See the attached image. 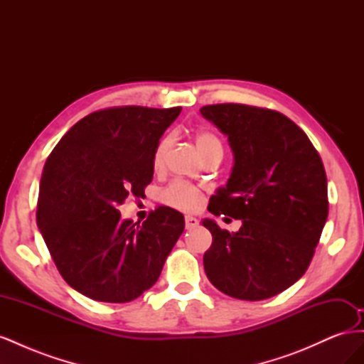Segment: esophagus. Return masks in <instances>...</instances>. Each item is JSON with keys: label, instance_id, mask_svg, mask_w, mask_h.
Instances as JSON below:
<instances>
[{"label": "esophagus", "instance_id": "esophagus-1", "mask_svg": "<svg viewBox=\"0 0 364 364\" xmlns=\"http://www.w3.org/2000/svg\"><path fill=\"white\" fill-rule=\"evenodd\" d=\"M197 226H199V220H197L196 217H193V215H186L185 217V228L186 229L191 230V229H194Z\"/></svg>", "mask_w": 364, "mask_h": 364}]
</instances>
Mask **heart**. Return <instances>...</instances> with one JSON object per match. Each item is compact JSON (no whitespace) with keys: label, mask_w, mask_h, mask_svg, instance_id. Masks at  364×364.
Instances as JSON below:
<instances>
[{"label":"heart","mask_w":364,"mask_h":364,"mask_svg":"<svg viewBox=\"0 0 364 364\" xmlns=\"http://www.w3.org/2000/svg\"><path fill=\"white\" fill-rule=\"evenodd\" d=\"M196 139V146L199 149V151L202 153V156L205 153L211 151L214 149H222V144H220L218 138L211 134V132L206 130H199L194 136ZM171 136H164L155 149V153H153V167L156 170L161 168L165 151H167L168 146H170ZM162 202L167 203L173 208L178 209H183V211H194L200 206L202 203V196L200 191L196 188V186L186 183V182H173L170 183L167 188L162 191Z\"/></svg>","instance_id":"heart-1"}]
</instances>
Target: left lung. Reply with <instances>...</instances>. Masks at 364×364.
Segmentation results:
<instances>
[{
	"mask_svg": "<svg viewBox=\"0 0 364 364\" xmlns=\"http://www.w3.org/2000/svg\"><path fill=\"white\" fill-rule=\"evenodd\" d=\"M200 114L228 136L234 155L208 211L243 223L230 234L203 218L213 234L206 277L235 299H269L299 279L314 255L328 217L322 159L301 127L270 109L225 103Z\"/></svg>",
	"mask_w": 364,
	"mask_h": 364,
	"instance_id": "1",
	"label": "left lung"
}]
</instances>
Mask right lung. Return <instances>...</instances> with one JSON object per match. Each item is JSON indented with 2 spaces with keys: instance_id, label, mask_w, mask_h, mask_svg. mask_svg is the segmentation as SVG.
<instances>
[{
  "instance_id": "obj_1",
  "label": "right lung",
  "mask_w": 364,
  "mask_h": 364,
  "mask_svg": "<svg viewBox=\"0 0 364 364\" xmlns=\"http://www.w3.org/2000/svg\"><path fill=\"white\" fill-rule=\"evenodd\" d=\"M182 107H112L75 123L42 171L36 222L62 278L98 302L136 299L159 278L185 228L159 206L144 223L118 206L142 196L153 179V153Z\"/></svg>"
}]
</instances>
